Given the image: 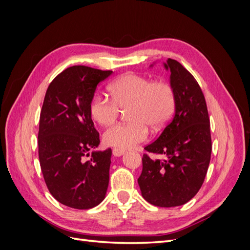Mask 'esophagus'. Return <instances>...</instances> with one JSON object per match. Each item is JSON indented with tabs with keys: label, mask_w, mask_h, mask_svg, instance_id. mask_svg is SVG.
<instances>
[{
	"label": "esophagus",
	"mask_w": 250,
	"mask_h": 250,
	"mask_svg": "<svg viewBox=\"0 0 250 250\" xmlns=\"http://www.w3.org/2000/svg\"><path fill=\"white\" fill-rule=\"evenodd\" d=\"M124 153H125L124 150H121V149H118V148H113L112 149V155L116 156V157L122 156Z\"/></svg>",
	"instance_id": "obj_1"
}]
</instances>
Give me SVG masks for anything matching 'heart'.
Returning <instances> with one entry per match:
<instances>
[{"mask_svg":"<svg viewBox=\"0 0 250 250\" xmlns=\"http://www.w3.org/2000/svg\"><path fill=\"white\" fill-rule=\"evenodd\" d=\"M111 99L96 94L89 103V113L102 126L111 124L120 108L127 109L128 123H117L103 133L105 145L129 149L148 138V126L161 129L168 124L175 109V94L166 82H152L134 73H127L109 85Z\"/></svg>","mask_w":250,"mask_h":250,"instance_id":"b5f03b06","label":"heart"}]
</instances>
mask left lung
Returning <instances> with one entry per match:
<instances>
[{"label":"left lung","mask_w":250,"mask_h":250,"mask_svg":"<svg viewBox=\"0 0 250 250\" xmlns=\"http://www.w3.org/2000/svg\"><path fill=\"white\" fill-rule=\"evenodd\" d=\"M163 65L170 72L175 109L171 122L145 150L167 158L152 160L144 154L138 183L146 201L173 208L190 201L201 188L210 161L211 140L207 103L197 81L176 60L169 58Z\"/></svg>","instance_id":"obj_1"}]
</instances>
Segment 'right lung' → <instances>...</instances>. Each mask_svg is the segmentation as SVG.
<instances>
[{
	"label": "right lung",
	"instance_id": "obj_1",
	"mask_svg": "<svg viewBox=\"0 0 250 250\" xmlns=\"http://www.w3.org/2000/svg\"><path fill=\"white\" fill-rule=\"evenodd\" d=\"M111 71L84 65L67 67L53 80L42 104L39 156L46 185L58 202L87 209L100 204L109 183L111 149L93 151L100 144L89 113L97 85Z\"/></svg>",
	"mask_w": 250,
	"mask_h": 250
}]
</instances>
